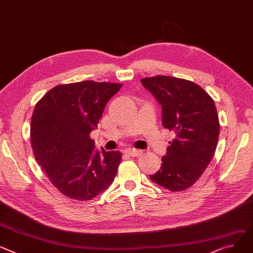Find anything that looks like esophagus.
I'll return each mask as SVG.
<instances>
[{
  "mask_svg": "<svg viewBox=\"0 0 253 253\" xmlns=\"http://www.w3.org/2000/svg\"><path fill=\"white\" fill-rule=\"evenodd\" d=\"M124 153L130 157H139L142 155V151L136 148H127L124 150Z\"/></svg>",
  "mask_w": 253,
  "mask_h": 253,
  "instance_id": "esophagus-1",
  "label": "esophagus"
}]
</instances>
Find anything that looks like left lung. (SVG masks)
Segmentation results:
<instances>
[{"label": "left lung", "mask_w": 253, "mask_h": 253, "mask_svg": "<svg viewBox=\"0 0 253 253\" xmlns=\"http://www.w3.org/2000/svg\"><path fill=\"white\" fill-rule=\"evenodd\" d=\"M162 106L163 126L175 132L161 169L149 178L170 191L188 189L210 165L220 122L213 99L198 84L172 76L141 79Z\"/></svg>", "instance_id": "left-lung-1"}]
</instances>
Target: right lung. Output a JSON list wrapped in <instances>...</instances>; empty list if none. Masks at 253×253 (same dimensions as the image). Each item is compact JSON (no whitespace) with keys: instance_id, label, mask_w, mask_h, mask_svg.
Returning a JSON list of instances; mask_svg holds the SVG:
<instances>
[{"instance_id":"right-lung-1","label":"right lung","mask_w":253,"mask_h":253,"mask_svg":"<svg viewBox=\"0 0 253 253\" xmlns=\"http://www.w3.org/2000/svg\"><path fill=\"white\" fill-rule=\"evenodd\" d=\"M121 87L119 83L93 80L61 84L37 103L30 124L33 154L65 196L90 200L114 181L122 154L95 150L89 134Z\"/></svg>"}]
</instances>
